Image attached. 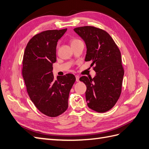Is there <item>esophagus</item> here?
Masks as SVG:
<instances>
[{"instance_id":"34e87169","label":"esophagus","mask_w":149,"mask_h":149,"mask_svg":"<svg viewBox=\"0 0 149 149\" xmlns=\"http://www.w3.org/2000/svg\"><path fill=\"white\" fill-rule=\"evenodd\" d=\"M75 77H76V80H77V82L79 81V76L78 75H76Z\"/></svg>"}]
</instances>
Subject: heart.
I'll return each mask as SVG.
<instances>
[{
	"label": "heart",
	"mask_w": 149,
	"mask_h": 149,
	"mask_svg": "<svg viewBox=\"0 0 149 149\" xmlns=\"http://www.w3.org/2000/svg\"><path fill=\"white\" fill-rule=\"evenodd\" d=\"M78 41H79V40H78V39H72L71 40V44H72V43H75V42H78Z\"/></svg>",
	"instance_id": "heart-1"
}]
</instances>
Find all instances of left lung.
<instances>
[{"mask_svg": "<svg viewBox=\"0 0 149 149\" xmlns=\"http://www.w3.org/2000/svg\"><path fill=\"white\" fill-rule=\"evenodd\" d=\"M86 45L85 61H92L95 77L83 76L79 80L86 86V100L89 108L98 112L110 110L121 93L124 69L121 52L107 32L91 26L75 28Z\"/></svg>", "mask_w": 149, "mask_h": 149, "instance_id": "8db88e82", "label": "left lung"}]
</instances>
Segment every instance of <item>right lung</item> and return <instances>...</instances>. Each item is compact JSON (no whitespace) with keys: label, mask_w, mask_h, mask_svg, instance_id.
<instances>
[{"label":"right lung","mask_w":149,"mask_h":149,"mask_svg":"<svg viewBox=\"0 0 149 149\" xmlns=\"http://www.w3.org/2000/svg\"><path fill=\"white\" fill-rule=\"evenodd\" d=\"M66 31L46 30L35 35L23 55L22 74L28 95L42 113L52 118L67 110L69 94L76 81L72 74L58 76L55 79L52 73L57 42Z\"/></svg>","instance_id":"1"}]
</instances>
